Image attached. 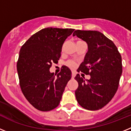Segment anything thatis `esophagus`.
<instances>
[{"mask_svg": "<svg viewBox=\"0 0 131 131\" xmlns=\"http://www.w3.org/2000/svg\"><path fill=\"white\" fill-rule=\"evenodd\" d=\"M75 73L74 72H72V75H71L72 78H74V77H75Z\"/></svg>", "mask_w": 131, "mask_h": 131, "instance_id": "1", "label": "esophagus"}]
</instances>
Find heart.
Listing matches in <instances>:
<instances>
[{
  "label": "heart",
  "mask_w": 131,
  "mask_h": 131,
  "mask_svg": "<svg viewBox=\"0 0 131 131\" xmlns=\"http://www.w3.org/2000/svg\"><path fill=\"white\" fill-rule=\"evenodd\" d=\"M68 66L69 67H70V68H73L75 67V62H73V61H69V62H68Z\"/></svg>",
  "instance_id": "obj_1"
}]
</instances>
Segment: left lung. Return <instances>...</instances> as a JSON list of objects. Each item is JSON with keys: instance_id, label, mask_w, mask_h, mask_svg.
I'll return each instance as SVG.
<instances>
[{"instance_id": "obj_1", "label": "left lung", "mask_w": 131, "mask_h": 131, "mask_svg": "<svg viewBox=\"0 0 131 131\" xmlns=\"http://www.w3.org/2000/svg\"><path fill=\"white\" fill-rule=\"evenodd\" d=\"M75 35L88 45L87 53L77 71L91 76L85 79L77 74L76 99L84 109L98 110L108 104L117 91L122 74L121 54L115 44L99 31L78 29L73 34Z\"/></svg>"}]
</instances>
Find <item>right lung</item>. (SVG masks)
<instances>
[{"instance_id": "obj_1", "label": "right lung", "mask_w": 131, "mask_h": 131, "mask_svg": "<svg viewBox=\"0 0 131 131\" xmlns=\"http://www.w3.org/2000/svg\"><path fill=\"white\" fill-rule=\"evenodd\" d=\"M73 29L47 27L32 35L20 49L17 63L19 84L24 95L33 107L47 112L57 107L71 71L64 66L56 75L50 71L58 62L66 39Z\"/></svg>"}]
</instances>
